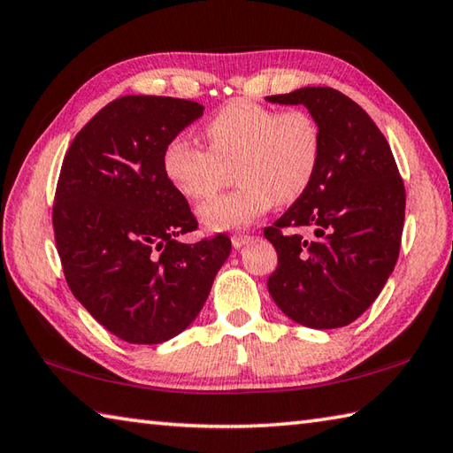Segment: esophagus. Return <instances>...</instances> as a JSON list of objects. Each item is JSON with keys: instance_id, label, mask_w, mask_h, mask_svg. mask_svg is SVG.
I'll return each instance as SVG.
<instances>
[{"instance_id": "34e87169", "label": "esophagus", "mask_w": 453, "mask_h": 453, "mask_svg": "<svg viewBox=\"0 0 453 453\" xmlns=\"http://www.w3.org/2000/svg\"><path fill=\"white\" fill-rule=\"evenodd\" d=\"M251 242H253V235H250V234H235L232 237V245L235 247V250H239V247H243Z\"/></svg>"}]
</instances>
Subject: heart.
<instances>
[{
	"label": "heart",
	"mask_w": 453,
	"mask_h": 453,
	"mask_svg": "<svg viewBox=\"0 0 453 453\" xmlns=\"http://www.w3.org/2000/svg\"><path fill=\"white\" fill-rule=\"evenodd\" d=\"M203 149L182 135L163 149L168 184L190 202L214 194L235 166V190L202 203L198 218L211 232L251 224L274 202L292 203L312 184L322 157V131L306 110L277 111L237 97L203 123Z\"/></svg>",
	"instance_id": "b5f03b06"
}]
</instances>
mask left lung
<instances>
[{
    "instance_id": "left-lung-1",
    "label": "left lung",
    "mask_w": 453,
    "mask_h": 453,
    "mask_svg": "<svg viewBox=\"0 0 453 453\" xmlns=\"http://www.w3.org/2000/svg\"><path fill=\"white\" fill-rule=\"evenodd\" d=\"M298 105L322 131L310 188L265 237L279 265L267 287L290 320L314 330L348 326L375 303L401 251L406 192L393 150L367 111L334 88L267 96ZM308 228L313 234H299Z\"/></svg>"
}]
</instances>
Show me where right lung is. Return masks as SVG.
Masks as SVG:
<instances>
[{
	"label": "right lung",
	"instance_id": "1",
	"mask_svg": "<svg viewBox=\"0 0 453 453\" xmlns=\"http://www.w3.org/2000/svg\"><path fill=\"white\" fill-rule=\"evenodd\" d=\"M203 113L198 102L123 96L78 131L62 161L52 227L76 300L129 343L186 330L232 251L226 234L180 243L198 221L165 179L161 155Z\"/></svg>",
	"mask_w": 453,
	"mask_h": 453
}]
</instances>
